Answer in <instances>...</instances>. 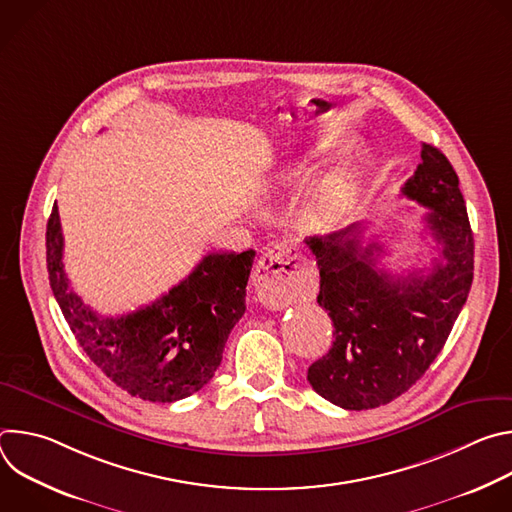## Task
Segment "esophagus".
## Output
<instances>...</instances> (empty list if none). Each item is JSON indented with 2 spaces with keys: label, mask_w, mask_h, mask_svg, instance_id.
<instances>
[{
  "label": "esophagus",
  "mask_w": 512,
  "mask_h": 512,
  "mask_svg": "<svg viewBox=\"0 0 512 512\" xmlns=\"http://www.w3.org/2000/svg\"><path fill=\"white\" fill-rule=\"evenodd\" d=\"M253 283L259 302L269 310L296 302L308 287L306 259L296 243H277L255 265Z\"/></svg>",
  "instance_id": "1"
}]
</instances>
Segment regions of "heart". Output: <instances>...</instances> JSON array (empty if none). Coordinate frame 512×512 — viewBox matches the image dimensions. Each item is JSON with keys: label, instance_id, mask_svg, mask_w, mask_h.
Instances as JSON below:
<instances>
[{"label": "heart", "instance_id": "b5f03b06", "mask_svg": "<svg viewBox=\"0 0 512 512\" xmlns=\"http://www.w3.org/2000/svg\"><path fill=\"white\" fill-rule=\"evenodd\" d=\"M344 145L346 143L342 139H330V137L318 141L302 158L294 160L287 166L285 180L296 182V184L306 182L316 172V168L336 158L344 150ZM354 194H356L354 174L348 170H338L314 186V190L308 196V208L318 218H332L348 208Z\"/></svg>", "mask_w": 512, "mask_h": 512}]
</instances>
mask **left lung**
<instances>
[{"mask_svg":"<svg viewBox=\"0 0 512 512\" xmlns=\"http://www.w3.org/2000/svg\"><path fill=\"white\" fill-rule=\"evenodd\" d=\"M401 192L429 208L425 229L440 245L429 271L377 269V243L360 247V225L306 237L318 261V304L334 324L332 348L308 369L312 389L350 409L387 405L415 385L442 352L474 277V235L460 180L429 143Z\"/></svg>","mask_w":512,"mask_h":512,"instance_id":"1","label":"left lung"}]
</instances>
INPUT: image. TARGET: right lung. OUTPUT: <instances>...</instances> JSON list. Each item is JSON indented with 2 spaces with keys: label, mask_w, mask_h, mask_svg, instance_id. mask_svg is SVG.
<instances>
[{
  "label": "right lung",
  "mask_w": 512,
  "mask_h": 512,
  "mask_svg": "<svg viewBox=\"0 0 512 512\" xmlns=\"http://www.w3.org/2000/svg\"><path fill=\"white\" fill-rule=\"evenodd\" d=\"M62 245L54 204L46 227L52 294L77 342L117 387L143 401L174 403L214 377L225 342L245 314L253 249L210 253L154 304L105 318L68 285Z\"/></svg>",
  "instance_id": "add662e5"
}]
</instances>
